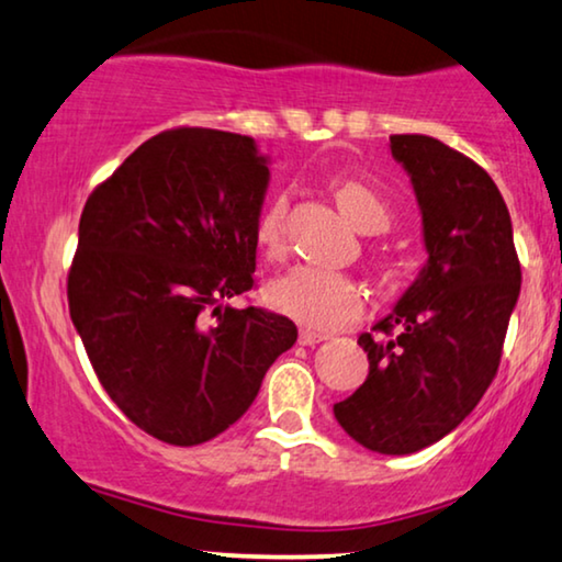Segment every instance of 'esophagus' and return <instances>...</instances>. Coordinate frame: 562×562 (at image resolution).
<instances>
[{"label":"esophagus","mask_w":562,"mask_h":562,"mask_svg":"<svg viewBox=\"0 0 562 562\" xmlns=\"http://www.w3.org/2000/svg\"><path fill=\"white\" fill-rule=\"evenodd\" d=\"M326 334H315V330H311V328H303L300 330V336H297V341H300V346H315V344H321V341H326Z\"/></svg>","instance_id":"esophagus-1"}]
</instances>
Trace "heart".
<instances>
[{
  "label": "heart",
  "mask_w": 562,
  "mask_h": 562,
  "mask_svg": "<svg viewBox=\"0 0 562 562\" xmlns=\"http://www.w3.org/2000/svg\"><path fill=\"white\" fill-rule=\"evenodd\" d=\"M338 209L363 234L386 232L392 224V209L374 183L361 178H341L334 183ZM284 199L267 205L257 221V247L265 257H280L284 239ZM267 300L274 311L290 315L300 326L315 330H338L357 323L363 315L361 284L344 272H328L321 267L300 265L270 282Z\"/></svg>",
  "instance_id": "obj_1"
}]
</instances>
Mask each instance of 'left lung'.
<instances>
[{
  "instance_id": "1",
  "label": "left lung",
  "mask_w": 562,
  "mask_h": 562,
  "mask_svg": "<svg viewBox=\"0 0 562 562\" xmlns=\"http://www.w3.org/2000/svg\"><path fill=\"white\" fill-rule=\"evenodd\" d=\"M390 149L420 205L428 262L379 334L359 336L369 376L334 415L363 448L407 456L446 438L484 397L521 270L507 203L484 168L425 134H392Z\"/></svg>"
}]
</instances>
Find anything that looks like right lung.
Segmentation results:
<instances>
[{"label":"right lung","instance_id":"add662e5","mask_svg":"<svg viewBox=\"0 0 562 562\" xmlns=\"http://www.w3.org/2000/svg\"><path fill=\"white\" fill-rule=\"evenodd\" d=\"M267 186L255 139L183 126L139 145L83 205L70 321L116 407L170 446L239 420L297 341L284 315L228 305L255 284Z\"/></svg>","mask_w":562,"mask_h":562}]
</instances>
